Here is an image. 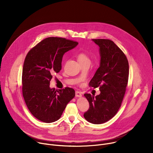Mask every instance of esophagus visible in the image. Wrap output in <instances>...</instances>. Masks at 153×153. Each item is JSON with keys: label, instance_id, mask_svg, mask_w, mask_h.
Masks as SVG:
<instances>
[{"label": "esophagus", "instance_id": "esophagus-1", "mask_svg": "<svg viewBox=\"0 0 153 153\" xmlns=\"http://www.w3.org/2000/svg\"><path fill=\"white\" fill-rule=\"evenodd\" d=\"M76 96L77 97H80L82 96V94L79 91H76Z\"/></svg>", "mask_w": 153, "mask_h": 153}]
</instances>
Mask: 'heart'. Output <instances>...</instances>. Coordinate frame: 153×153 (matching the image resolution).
<instances>
[{
  "label": "heart",
  "mask_w": 153,
  "mask_h": 153,
  "mask_svg": "<svg viewBox=\"0 0 153 153\" xmlns=\"http://www.w3.org/2000/svg\"><path fill=\"white\" fill-rule=\"evenodd\" d=\"M77 57L80 63H83L85 62H90V60L88 57V56L83 53H79Z\"/></svg>",
  "instance_id": "b5f03b06"
}]
</instances>
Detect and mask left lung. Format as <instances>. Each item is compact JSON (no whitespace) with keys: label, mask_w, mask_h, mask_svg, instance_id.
<instances>
[{"label":"left lung","mask_w":153,"mask_h":153,"mask_svg":"<svg viewBox=\"0 0 153 153\" xmlns=\"http://www.w3.org/2000/svg\"><path fill=\"white\" fill-rule=\"evenodd\" d=\"M99 47L100 66L89 83L94 88L99 87L100 94L84 96L90 108L85 119L93 124H101L113 118L120 108L128 83L129 64L123 51L109 39H92Z\"/></svg>","instance_id":"left-lung-1"}]
</instances>
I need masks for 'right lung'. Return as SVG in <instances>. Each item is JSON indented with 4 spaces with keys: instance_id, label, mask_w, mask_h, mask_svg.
I'll list each match as a JSON object with an SVG mask.
<instances>
[{
    "instance_id": "1",
    "label": "right lung",
    "mask_w": 153,
    "mask_h": 153,
    "mask_svg": "<svg viewBox=\"0 0 153 153\" xmlns=\"http://www.w3.org/2000/svg\"><path fill=\"white\" fill-rule=\"evenodd\" d=\"M77 42L50 37L43 39L27 54L22 70V94L29 111L38 120L52 123L59 120L75 96L69 87L51 88L53 75L62 69L64 54L76 47Z\"/></svg>"
}]
</instances>
